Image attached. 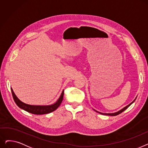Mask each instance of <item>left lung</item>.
<instances>
[{"label": "left lung", "mask_w": 148, "mask_h": 148, "mask_svg": "<svg viewBox=\"0 0 148 148\" xmlns=\"http://www.w3.org/2000/svg\"><path fill=\"white\" fill-rule=\"evenodd\" d=\"M137 98V97H136V98L134 99V101H132L130 104H129L128 105H127V106H125V107H123V108H122L121 110H119V111H118V112H114V113H101V112H98V111H97V110H95V109H94V108H93V110H94V111H95L96 112H97V113H99V114H103V115H107V116H116V115H118V114H120V113H121L122 112H123V111H125L127 108L130 106V105H131L132 104H133L134 101H135V100H136V99Z\"/></svg>", "instance_id": "obj_1"}]
</instances>
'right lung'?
<instances>
[{
	"label": "right lung",
	"mask_w": 148,
	"mask_h": 148,
	"mask_svg": "<svg viewBox=\"0 0 148 148\" xmlns=\"http://www.w3.org/2000/svg\"><path fill=\"white\" fill-rule=\"evenodd\" d=\"M11 92L12 97L15 103L21 109L24 110L29 113H32L34 114H44L50 113L54 110H56L59 106L60 105L62 100L64 98V90L62 92L59 98L56 101L50 105H30L26 103L22 102L20 99L18 98V97L15 94L12 88Z\"/></svg>",
	"instance_id": "obj_1"
}]
</instances>
